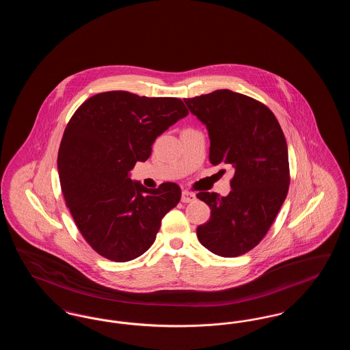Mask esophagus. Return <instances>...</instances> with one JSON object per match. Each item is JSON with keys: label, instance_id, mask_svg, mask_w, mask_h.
Here are the masks:
<instances>
[{"label": "esophagus", "instance_id": "34e87169", "mask_svg": "<svg viewBox=\"0 0 350 350\" xmlns=\"http://www.w3.org/2000/svg\"><path fill=\"white\" fill-rule=\"evenodd\" d=\"M181 200H183V203L193 202V200H196V194L191 193V191H189V190H183Z\"/></svg>", "mask_w": 350, "mask_h": 350}]
</instances>
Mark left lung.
<instances>
[{"mask_svg":"<svg viewBox=\"0 0 350 350\" xmlns=\"http://www.w3.org/2000/svg\"><path fill=\"white\" fill-rule=\"evenodd\" d=\"M183 100L206 124L211 164L234 169L227 197L208 191L197 194L211 208L210 220L197 228L198 240L221 257L245 254L265 237L288 191L282 129L262 102L232 90Z\"/></svg>","mask_w":350,"mask_h":350,"instance_id":"8db88e82","label":"left lung"}]
</instances>
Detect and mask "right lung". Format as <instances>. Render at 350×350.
<instances>
[{"label": "right lung", "mask_w": 350, "mask_h": 350, "mask_svg": "<svg viewBox=\"0 0 350 350\" xmlns=\"http://www.w3.org/2000/svg\"><path fill=\"white\" fill-rule=\"evenodd\" d=\"M187 114L180 98L113 90L88 98L69 119L57 153L62 191L85 241L102 257L127 262L142 256L181 200L177 183L147 189L129 174Z\"/></svg>", "instance_id": "1"}]
</instances>
